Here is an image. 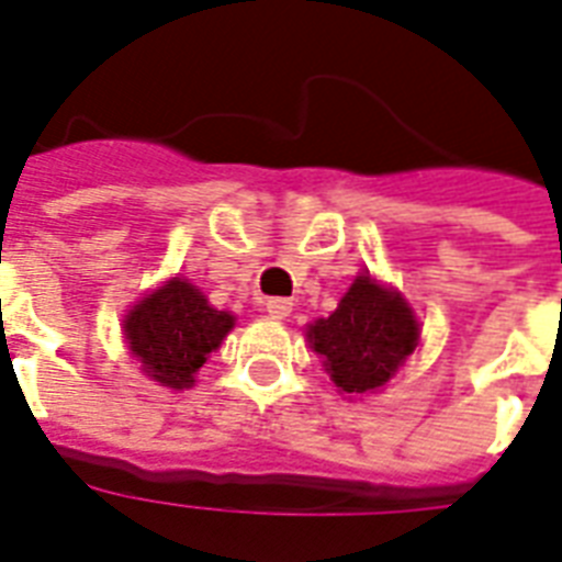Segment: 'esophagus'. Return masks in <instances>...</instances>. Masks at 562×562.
Masks as SVG:
<instances>
[{
	"mask_svg": "<svg viewBox=\"0 0 562 562\" xmlns=\"http://www.w3.org/2000/svg\"><path fill=\"white\" fill-rule=\"evenodd\" d=\"M265 310H268L270 318H289V313H292V301H285V297H270V301L265 303Z\"/></svg>",
	"mask_w": 562,
	"mask_h": 562,
	"instance_id": "34e87169",
	"label": "esophagus"
}]
</instances>
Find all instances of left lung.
Listing matches in <instances>:
<instances>
[{"instance_id": "left-lung-1", "label": "left lung", "mask_w": 562, "mask_h": 562, "mask_svg": "<svg viewBox=\"0 0 562 562\" xmlns=\"http://www.w3.org/2000/svg\"><path fill=\"white\" fill-rule=\"evenodd\" d=\"M306 342L322 357L339 393H375L419 345V322L408 301L360 273L334 313L306 327Z\"/></svg>"}]
</instances>
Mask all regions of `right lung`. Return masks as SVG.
I'll use <instances>...</instances> for the list:
<instances>
[{"mask_svg": "<svg viewBox=\"0 0 562 562\" xmlns=\"http://www.w3.org/2000/svg\"><path fill=\"white\" fill-rule=\"evenodd\" d=\"M235 315L214 310L196 285L172 277L124 315V339L151 381L169 390L193 386L211 351H217Z\"/></svg>", "mask_w": 562, "mask_h": 562, "instance_id": "right-lung-1", "label": "right lung"}]
</instances>
